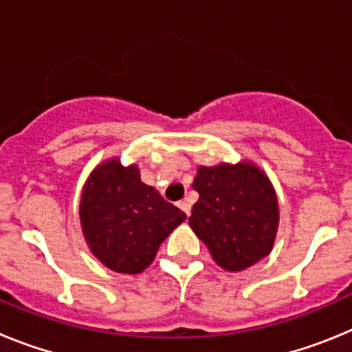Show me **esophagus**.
<instances>
[{
  "label": "esophagus",
  "mask_w": 352,
  "mask_h": 352,
  "mask_svg": "<svg viewBox=\"0 0 352 352\" xmlns=\"http://www.w3.org/2000/svg\"><path fill=\"white\" fill-rule=\"evenodd\" d=\"M178 206H179V210H183V211H185V214H186V217H188V214H190V204L186 203V201H179V203H178Z\"/></svg>",
  "instance_id": "esophagus-1"
}]
</instances>
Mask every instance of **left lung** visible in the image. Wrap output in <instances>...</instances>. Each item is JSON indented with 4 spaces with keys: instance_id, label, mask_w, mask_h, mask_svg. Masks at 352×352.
Returning <instances> with one entry per match:
<instances>
[{
    "instance_id": "obj_1",
    "label": "left lung",
    "mask_w": 352,
    "mask_h": 352,
    "mask_svg": "<svg viewBox=\"0 0 352 352\" xmlns=\"http://www.w3.org/2000/svg\"><path fill=\"white\" fill-rule=\"evenodd\" d=\"M194 190L199 201L188 226L226 272H243L268 256L280 210L268 174L250 160L199 166Z\"/></svg>"
}]
</instances>
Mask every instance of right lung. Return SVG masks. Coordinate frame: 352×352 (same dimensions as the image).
Listing matches in <instances>:
<instances>
[{
    "label": "right lung",
    "instance_id": "1",
    "mask_svg": "<svg viewBox=\"0 0 352 352\" xmlns=\"http://www.w3.org/2000/svg\"><path fill=\"white\" fill-rule=\"evenodd\" d=\"M79 219L89 250L105 268L138 275L186 214L142 183L135 164L125 167L111 157L84 183Z\"/></svg>",
    "mask_w": 352,
    "mask_h": 352
}]
</instances>
